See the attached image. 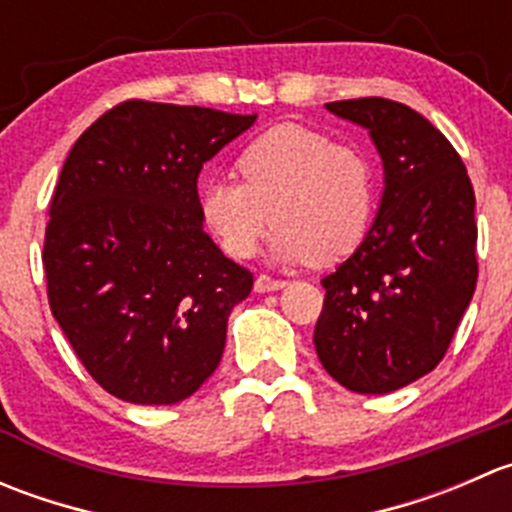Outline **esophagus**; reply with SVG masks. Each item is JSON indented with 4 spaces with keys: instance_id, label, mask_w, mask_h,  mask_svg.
Returning <instances> with one entry per match:
<instances>
[{
    "instance_id": "esophagus-1",
    "label": "esophagus",
    "mask_w": 512,
    "mask_h": 512,
    "mask_svg": "<svg viewBox=\"0 0 512 512\" xmlns=\"http://www.w3.org/2000/svg\"><path fill=\"white\" fill-rule=\"evenodd\" d=\"M287 282L285 280H275V277H267V275H260L255 280V292L265 294V292H277V289L285 287Z\"/></svg>"
}]
</instances>
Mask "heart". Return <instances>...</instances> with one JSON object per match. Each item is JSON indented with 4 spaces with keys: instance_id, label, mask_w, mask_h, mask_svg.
I'll return each mask as SVG.
<instances>
[{
    "instance_id": "heart-1",
    "label": "heart",
    "mask_w": 512,
    "mask_h": 512,
    "mask_svg": "<svg viewBox=\"0 0 512 512\" xmlns=\"http://www.w3.org/2000/svg\"><path fill=\"white\" fill-rule=\"evenodd\" d=\"M242 183L210 180L200 190V218L225 255L245 260L270 227L280 262L329 267L359 247L374 190L366 160L297 123H282L237 156Z\"/></svg>"
}]
</instances>
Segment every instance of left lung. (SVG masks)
<instances>
[{"label":"left lung","mask_w":512,"mask_h":512,"mask_svg":"<svg viewBox=\"0 0 512 512\" xmlns=\"http://www.w3.org/2000/svg\"><path fill=\"white\" fill-rule=\"evenodd\" d=\"M369 131L384 165L376 218L322 280L314 349L356 394H389L436 369L478 280L476 195L461 156L428 118L389 98L327 103Z\"/></svg>","instance_id":"1"}]
</instances>
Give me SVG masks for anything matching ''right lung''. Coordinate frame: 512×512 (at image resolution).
Returning a JSON list of instances; mask_svg holds the SVG:
<instances>
[{
  "mask_svg": "<svg viewBox=\"0 0 512 512\" xmlns=\"http://www.w3.org/2000/svg\"><path fill=\"white\" fill-rule=\"evenodd\" d=\"M255 121L126 101L71 148L46 225L49 307L116 399L178 404L218 369L252 272L203 230L198 175Z\"/></svg>",
  "mask_w": 512,
  "mask_h": 512,
  "instance_id": "1",
  "label": "right lung"
}]
</instances>
